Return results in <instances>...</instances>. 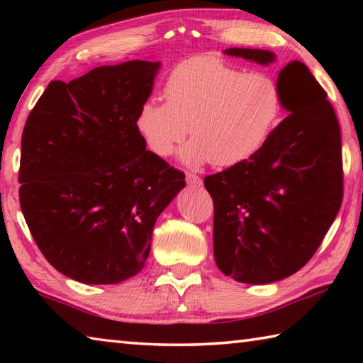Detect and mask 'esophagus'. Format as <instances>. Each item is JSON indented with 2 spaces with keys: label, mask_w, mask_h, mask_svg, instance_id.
<instances>
[{
  "label": "esophagus",
  "mask_w": 363,
  "mask_h": 363,
  "mask_svg": "<svg viewBox=\"0 0 363 363\" xmlns=\"http://www.w3.org/2000/svg\"><path fill=\"white\" fill-rule=\"evenodd\" d=\"M186 181L189 186H194V187H199L201 186V179L196 174H192V173H187L186 174Z\"/></svg>",
  "instance_id": "obj_1"
}]
</instances>
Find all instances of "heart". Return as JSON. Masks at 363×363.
Listing matches in <instances>:
<instances>
[{
    "label": "heart",
    "instance_id": "heart-1",
    "mask_svg": "<svg viewBox=\"0 0 363 363\" xmlns=\"http://www.w3.org/2000/svg\"><path fill=\"white\" fill-rule=\"evenodd\" d=\"M164 99L139 108L136 128L155 155L167 158L189 134L194 140L181 152L196 168L213 163L230 168L247 162L267 143L281 112L275 79L262 72H245L211 56L181 62L164 83Z\"/></svg>",
    "mask_w": 363,
    "mask_h": 363
}]
</instances>
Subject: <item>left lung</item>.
<instances>
[{
    "instance_id": "obj_1",
    "label": "left lung",
    "mask_w": 363,
    "mask_h": 363,
    "mask_svg": "<svg viewBox=\"0 0 363 363\" xmlns=\"http://www.w3.org/2000/svg\"><path fill=\"white\" fill-rule=\"evenodd\" d=\"M224 54L275 62L266 49ZM277 84L286 118L247 162L205 177L216 266L242 284H272L306 266L342 200L341 133L327 93L298 60L280 70Z\"/></svg>"
}]
</instances>
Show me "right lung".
Here are the masks:
<instances>
[{
    "label": "right lung",
    "instance_id": "1",
    "mask_svg": "<svg viewBox=\"0 0 363 363\" xmlns=\"http://www.w3.org/2000/svg\"><path fill=\"white\" fill-rule=\"evenodd\" d=\"M160 62L104 65L51 82L22 134L19 196L43 256L65 277L112 285L140 272L184 173L136 128Z\"/></svg>",
    "mask_w": 363,
    "mask_h": 363
}]
</instances>
